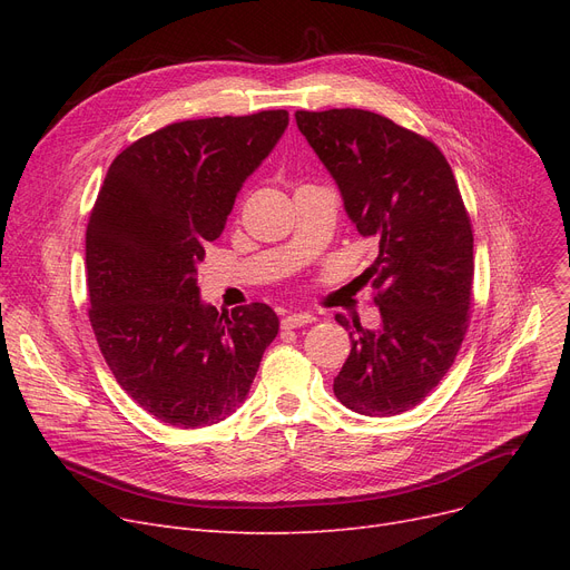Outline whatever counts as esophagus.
Returning a JSON list of instances; mask_svg holds the SVG:
<instances>
[{
  "label": "esophagus",
  "mask_w": 570,
  "mask_h": 570,
  "mask_svg": "<svg viewBox=\"0 0 570 570\" xmlns=\"http://www.w3.org/2000/svg\"><path fill=\"white\" fill-rule=\"evenodd\" d=\"M316 316L309 314V312H301V314H288L282 318V325L286 327V331H293V327H303L307 323H314Z\"/></svg>",
  "instance_id": "34e87169"
}]
</instances>
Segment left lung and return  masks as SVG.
<instances>
[{"instance_id": "left-lung-1", "label": "left lung", "mask_w": 570, "mask_h": 570, "mask_svg": "<svg viewBox=\"0 0 570 570\" xmlns=\"http://www.w3.org/2000/svg\"><path fill=\"white\" fill-rule=\"evenodd\" d=\"M295 122L357 233L379 243L361 279L381 327L335 316L351 353L333 391L355 413H404L451 370L469 325L473 233L455 175L432 140L370 110H297Z\"/></svg>"}]
</instances>
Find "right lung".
Wrapping results in <instances>:
<instances>
[{
    "label": "right lung",
    "mask_w": 570,
    "mask_h": 570,
    "mask_svg": "<svg viewBox=\"0 0 570 570\" xmlns=\"http://www.w3.org/2000/svg\"><path fill=\"white\" fill-rule=\"evenodd\" d=\"M286 127V110L168 125L115 157L89 215L95 337L127 395L173 428L230 415L279 333L263 303L230 314L205 305L198 263Z\"/></svg>",
    "instance_id": "right-lung-1"
}]
</instances>
